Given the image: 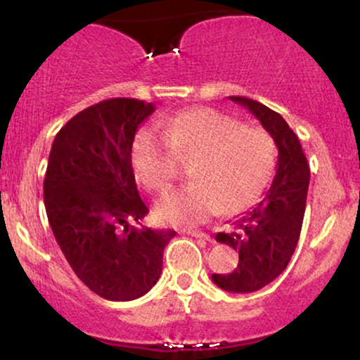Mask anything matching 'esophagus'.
Masks as SVG:
<instances>
[{"label": "esophagus", "mask_w": 360, "mask_h": 360, "mask_svg": "<svg viewBox=\"0 0 360 360\" xmlns=\"http://www.w3.org/2000/svg\"><path fill=\"white\" fill-rule=\"evenodd\" d=\"M188 235H191V237H196V238H203V240H210V235L205 233V232H200V230H188L186 232Z\"/></svg>", "instance_id": "esophagus-1"}]
</instances>
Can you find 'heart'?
Returning <instances> with one entry per match:
<instances>
[{
    "label": "heart",
    "mask_w": 360,
    "mask_h": 360,
    "mask_svg": "<svg viewBox=\"0 0 360 360\" xmlns=\"http://www.w3.org/2000/svg\"><path fill=\"white\" fill-rule=\"evenodd\" d=\"M164 137L140 131L131 162L143 184L164 191L176 177V155H193L191 183L160 196L155 213L174 225L208 220L223 208L238 212L254 203L276 167V142L262 125L240 123L233 115L198 106L159 122Z\"/></svg>",
    "instance_id": "heart-1"
}]
</instances>
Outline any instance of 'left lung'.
I'll use <instances>...</instances> for the list:
<instances>
[{"mask_svg": "<svg viewBox=\"0 0 360 360\" xmlns=\"http://www.w3.org/2000/svg\"><path fill=\"white\" fill-rule=\"evenodd\" d=\"M230 100L249 110L278 146L276 176L260 203L237 221L235 232L214 237L238 250V266L230 274H213V283L230 292H254L278 278L295 254L307 208L309 166L298 137L279 113L249 98Z\"/></svg>", "mask_w": 360, "mask_h": 360, "instance_id": "left-lung-1", "label": "left lung"}]
</instances>
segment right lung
Returning <instances> with one entry per match:
<instances>
[{
  "label": "right lung",
  "instance_id": "obj_1",
  "mask_svg": "<svg viewBox=\"0 0 360 360\" xmlns=\"http://www.w3.org/2000/svg\"><path fill=\"white\" fill-rule=\"evenodd\" d=\"M155 106L113 98L79 111L53 139L44 179L49 223L76 276L101 298L137 300L162 272L174 230L135 229L148 213L131 146Z\"/></svg>",
  "mask_w": 360,
  "mask_h": 360
}]
</instances>
